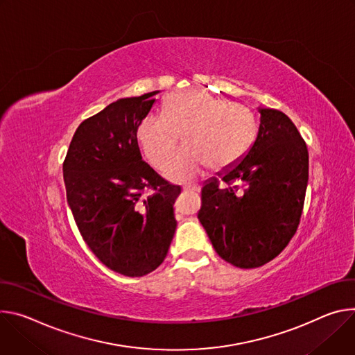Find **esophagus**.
<instances>
[{"label": "esophagus", "instance_id": "34e87169", "mask_svg": "<svg viewBox=\"0 0 355 355\" xmlns=\"http://www.w3.org/2000/svg\"><path fill=\"white\" fill-rule=\"evenodd\" d=\"M184 190H189V191H193V193H199L200 186H198V184H184Z\"/></svg>", "mask_w": 355, "mask_h": 355}]
</instances>
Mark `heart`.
I'll list each match as a JSON object with an SVG mask.
<instances>
[{
    "label": "heart",
    "mask_w": 355,
    "mask_h": 355,
    "mask_svg": "<svg viewBox=\"0 0 355 355\" xmlns=\"http://www.w3.org/2000/svg\"><path fill=\"white\" fill-rule=\"evenodd\" d=\"M255 132V118L248 108L203 90H186L166 97L162 115H145L135 138L150 165L161 168L182 134L186 146L171 157L164 175L173 182H189L206 166L217 172L237 164L251 148Z\"/></svg>",
    "instance_id": "heart-1"
}]
</instances>
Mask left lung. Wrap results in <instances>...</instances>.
I'll return each instance as SVG.
<instances>
[{"instance_id": "obj_1", "label": "left lung", "mask_w": 355, "mask_h": 355, "mask_svg": "<svg viewBox=\"0 0 355 355\" xmlns=\"http://www.w3.org/2000/svg\"><path fill=\"white\" fill-rule=\"evenodd\" d=\"M257 138L239 164L202 189L199 220L216 252L239 268L278 257L295 235L309 180V152L291 118L258 107Z\"/></svg>"}]
</instances>
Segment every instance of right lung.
<instances>
[{"instance_id": "add662e5", "label": "right lung", "mask_w": 355, "mask_h": 355, "mask_svg": "<svg viewBox=\"0 0 355 355\" xmlns=\"http://www.w3.org/2000/svg\"><path fill=\"white\" fill-rule=\"evenodd\" d=\"M157 93L120 98L87 118L63 162L67 203L83 240L107 268L131 278L164 262L176 230L182 189L142 159L135 138Z\"/></svg>"}]
</instances>
